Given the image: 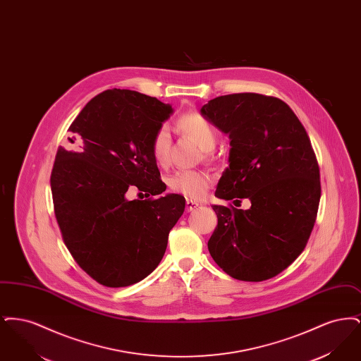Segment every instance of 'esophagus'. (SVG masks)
Segmentation results:
<instances>
[{
	"label": "esophagus",
	"instance_id": "esophagus-1",
	"mask_svg": "<svg viewBox=\"0 0 361 361\" xmlns=\"http://www.w3.org/2000/svg\"><path fill=\"white\" fill-rule=\"evenodd\" d=\"M197 207H199L197 203H195V202H192V200H187V203H185V211H187V212H192V211H195Z\"/></svg>",
	"mask_w": 361,
	"mask_h": 361
}]
</instances>
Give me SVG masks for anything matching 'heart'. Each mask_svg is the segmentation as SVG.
I'll list each match as a JSON object with an SVG mask.
<instances>
[{
	"mask_svg": "<svg viewBox=\"0 0 361 361\" xmlns=\"http://www.w3.org/2000/svg\"><path fill=\"white\" fill-rule=\"evenodd\" d=\"M177 130L195 142L202 150L203 158L212 161L214 155L211 150L218 142V134L214 126L197 112H189L181 115L176 121ZM152 152L155 162L159 166H166L171 159L172 152V137L166 127H161L153 139ZM169 188L176 193H180L190 200H202L211 185V178L206 172L202 171H187L173 174L168 181Z\"/></svg>",
	"mask_w": 361,
	"mask_h": 361,
	"instance_id": "1",
	"label": "heart"
}]
</instances>
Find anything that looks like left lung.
<instances>
[{
	"label": "left lung",
	"instance_id": "8db88e82",
	"mask_svg": "<svg viewBox=\"0 0 361 361\" xmlns=\"http://www.w3.org/2000/svg\"><path fill=\"white\" fill-rule=\"evenodd\" d=\"M200 112L230 137V165L215 196L252 203L249 209L212 206L218 226L209 255L237 280L275 277L305 250L317 219L321 180L309 135L291 108L272 96H219Z\"/></svg>",
	"mask_w": 361,
	"mask_h": 361
}]
</instances>
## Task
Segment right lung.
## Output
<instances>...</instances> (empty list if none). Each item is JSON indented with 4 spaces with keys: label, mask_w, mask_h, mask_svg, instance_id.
I'll list each match as a JSON object with an SVG mask.
<instances>
[{
    "label": "right lung",
    "mask_w": 361,
    "mask_h": 361,
    "mask_svg": "<svg viewBox=\"0 0 361 361\" xmlns=\"http://www.w3.org/2000/svg\"><path fill=\"white\" fill-rule=\"evenodd\" d=\"M169 104L128 89H108L70 124L51 172L54 211L70 255L105 287L135 284L165 255L169 231L185 208L165 192L152 143L172 114ZM137 190L145 201H128ZM156 196L154 198V196Z\"/></svg>",
    "instance_id": "1"
}]
</instances>
